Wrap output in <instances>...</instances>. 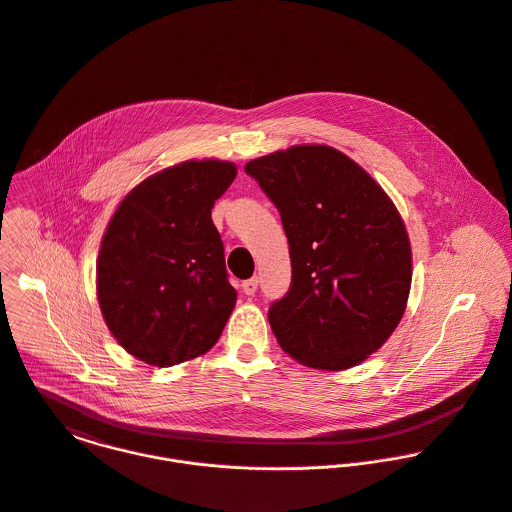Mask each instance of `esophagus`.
Returning a JSON list of instances; mask_svg holds the SVG:
<instances>
[{"label": "esophagus", "instance_id": "obj_1", "mask_svg": "<svg viewBox=\"0 0 512 512\" xmlns=\"http://www.w3.org/2000/svg\"><path fill=\"white\" fill-rule=\"evenodd\" d=\"M256 290H258V278H250V280L242 282V292H244L246 296L256 294Z\"/></svg>", "mask_w": 512, "mask_h": 512}]
</instances>
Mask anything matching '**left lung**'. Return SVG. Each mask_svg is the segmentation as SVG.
I'll use <instances>...</instances> for the list:
<instances>
[{"label": "left lung", "instance_id": "8db88e82", "mask_svg": "<svg viewBox=\"0 0 512 512\" xmlns=\"http://www.w3.org/2000/svg\"><path fill=\"white\" fill-rule=\"evenodd\" d=\"M282 216L292 284L268 312L296 361L341 371L377 351L403 318L411 244L393 200L328 145H296L250 161Z\"/></svg>", "mask_w": 512, "mask_h": 512}]
</instances>
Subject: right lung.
Here are the masks:
<instances>
[{"instance_id":"1","label":"right lung","mask_w":512,"mask_h":512,"mask_svg":"<svg viewBox=\"0 0 512 512\" xmlns=\"http://www.w3.org/2000/svg\"><path fill=\"white\" fill-rule=\"evenodd\" d=\"M236 172L216 159L155 172L107 224L97 258L99 308L113 338L149 365L206 353L234 310L236 290L210 210Z\"/></svg>"}]
</instances>
